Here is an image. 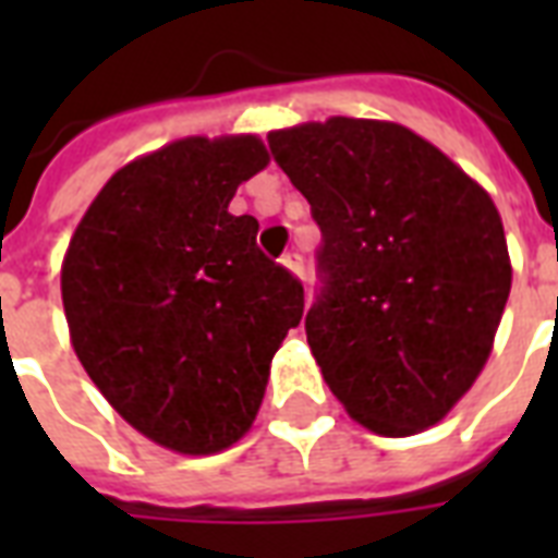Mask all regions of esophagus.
Here are the masks:
<instances>
[{
	"mask_svg": "<svg viewBox=\"0 0 558 558\" xmlns=\"http://www.w3.org/2000/svg\"><path fill=\"white\" fill-rule=\"evenodd\" d=\"M283 269L287 271H292V275H295V278H301V275H304V257H301V254L298 252H289V254H283Z\"/></svg>",
	"mask_w": 558,
	"mask_h": 558,
	"instance_id": "esophagus-1",
	"label": "esophagus"
}]
</instances>
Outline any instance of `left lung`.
Here are the masks:
<instances>
[{
	"mask_svg": "<svg viewBox=\"0 0 558 558\" xmlns=\"http://www.w3.org/2000/svg\"><path fill=\"white\" fill-rule=\"evenodd\" d=\"M269 147L322 226L304 327L324 381L367 432L432 428L481 376L510 298L493 196L393 121H306Z\"/></svg>",
	"mask_w": 558,
	"mask_h": 558,
	"instance_id": "1",
	"label": "left lung"
}]
</instances>
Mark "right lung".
<instances>
[{"label": "right lung", "mask_w": 558, "mask_h": 558, "mask_svg": "<svg viewBox=\"0 0 558 558\" xmlns=\"http://www.w3.org/2000/svg\"><path fill=\"white\" fill-rule=\"evenodd\" d=\"M269 165L252 133L187 135L112 173L60 269L69 339L107 402L179 454L252 428L304 289L257 252L236 187Z\"/></svg>", "instance_id": "right-lung-1"}]
</instances>
